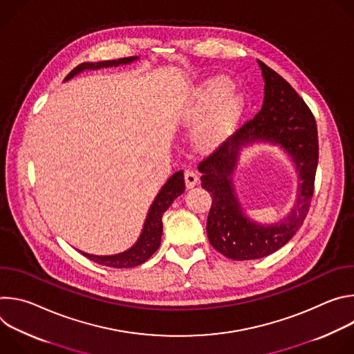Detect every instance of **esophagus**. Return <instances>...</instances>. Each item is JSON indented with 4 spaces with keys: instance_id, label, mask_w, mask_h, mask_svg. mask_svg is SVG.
Listing matches in <instances>:
<instances>
[{
    "instance_id": "obj_1",
    "label": "esophagus",
    "mask_w": 354,
    "mask_h": 354,
    "mask_svg": "<svg viewBox=\"0 0 354 354\" xmlns=\"http://www.w3.org/2000/svg\"><path fill=\"white\" fill-rule=\"evenodd\" d=\"M197 179H198V176L194 171H190V169L185 171V183H186L187 189L193 187L197 183Z\"/></svg>"
}]
</instances>
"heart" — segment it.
Masks as SVG:
<instances>
[{
    "mask_svg": "<svg viewBox=\"0 0 354 354\" xmlns=\"http://www.w3.org/2000/svg\"><path fill=\"white\" fill-rule=\"evenodd\" d=\"M230 82L225 80H217L214 81L206 91H205V102L207 105L214 104L216 100L224 95L230 89ZM241 111V102L238 97H228L227 100L220 105L218 111L209 118L203 124H201L197 130V140L201 144H212L216 141L236 119Z\"/></svg>",
    "mask_w": 354,
    "mask_h": 354,
    "instance_id": "b5f03b06",
    "label": "heart"
}]
</instances>
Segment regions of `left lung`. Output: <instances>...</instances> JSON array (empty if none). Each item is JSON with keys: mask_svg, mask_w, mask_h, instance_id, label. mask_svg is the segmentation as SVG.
<instances>
[{"mask_svg": "<svg viewBox=\"0 0 354 354\" xmlns=\"http://www.w3.org/2000/svg\"><path fill=\"white\" fill-rule=\"evenodd\" d=\"M258 63L265 78L261 111L197 165L201 187L213 196L207 217L209 241L220 254L234 261L268 257L294 236L308 214L318 165V131L311 109L281 75L265 63ZM252 140L280 143L300 172L297 206L280 225L263 227L249 222L233 194L230 175L237 151Z\"/></svg>", "mask_w": 354, "mask_h": 354, "instance_id": "1", "label": "left lung"}]
</instances>
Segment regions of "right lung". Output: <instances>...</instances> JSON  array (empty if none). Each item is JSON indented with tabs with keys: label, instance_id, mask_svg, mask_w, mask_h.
Instances as JSON below:
<instances>
[{
	"label": "right lung",
	"instance_id": "right-lung-1",
	"mask_svg": "<svg viewBox=\"0 0 354 354\" xmlns=\"http://www.w3.org/2000/svg\"><path fill=\"white\" fill-rule=\"evenodd\" d=\"M137 57H124L119 60H106L99 63H82L77 66L66 78L64 81L73 78L75 74L81 73L82 70H95L100 67H111V66H119V64H127L134 62ZM185 192V179L183 172L179 171L174 174L168 182L164 185L161 192L157 194L154 203L151 205L142 232L138 238V241L123 254L112 255V257H95L89 254H81L86 257L89 261H93L99 265L109 266V268H134L141 263H144L147 259L153 257L154 252L158 249L161 243V235H162V214L167 212V209L172 205V201L180 196Z\"/></svg>",
	"mask_w": 354,
	"mask_h": 354
}]
</instances>
